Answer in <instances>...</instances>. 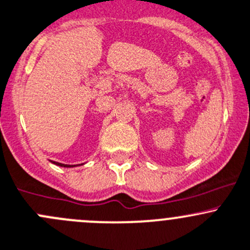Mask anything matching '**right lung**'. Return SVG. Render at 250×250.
Returning <instances> with one entry per match:
<instances>
[{
  "mask_svg": "<svg viewBox=\"0 0 250 250\" xmlns=\"http://www.w3.org/2000/svg\"><path fill=\"white\" fill-rule=\"evenodd\" d=\"M51 163H53L54 165H58V167H79L78 165H69V164H62V163H58V162H53V160H49ZM83 165V164H81Z\"/></svg>",
  "mask_w": 250,
  "mask_h": 250,
  "instance_id": "add662e5",
  "label": "right lung"
}]
</instances>
